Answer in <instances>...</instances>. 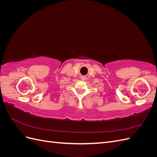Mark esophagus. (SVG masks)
Segmentation results:
<instances>
[{
    "label": "esophagus",
    "mask_w": 157,
    "mask_h": 157,
    "mask_svg": "<svg viewBox=\"0 0 157 157\" xmlns=\"http://www.w3.org/2000/svg\"><path fill=\"white\" fill-rule=\"evenodd\" d=\"M87 78H88V76L87 75H86V76H82V77H81V79L82 80H86Z\"/></svg>",
    "instance_id": "esophagus-1"
}]
</instances>
